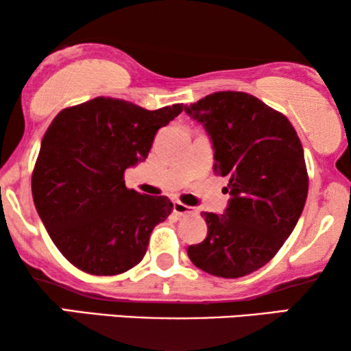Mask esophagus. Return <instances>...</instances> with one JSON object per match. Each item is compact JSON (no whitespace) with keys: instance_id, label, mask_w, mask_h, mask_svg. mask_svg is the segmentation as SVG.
I'll list each match as a JSON object with an SVG mask.
<instances>
[{"instance_id":"34e87169","label":"esophagus","mask_w":351,"mask_h":351,"mask_svg":"<svg viewBox=\"0 0 351 351\" xmlns=\"http://www.w3.org/2000/svg\"><path fill=\"white\" fill-rule=\"evenodd\" d=\"M172 210L177 215H193L196 214V209L191 208V206H186V204H182L180 201H174V204H172Z\"/></svg>"}]
</instances>
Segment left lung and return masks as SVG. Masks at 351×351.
<instances>
[{"label": "left lung", "instance_id": "left-lung-1", "mask_svg": "<svg viewBox=\"0 0 351 351\" xmlns=\"http://www.w3.org/2000/svg\"><path fill=\"white\" fill-rule=\"evenodd\" d=\"M184 110L203 124L214 169L230 177L227 209L203 213L208 237L186 254L213 276H246L275 257L299 222L308 193L304 148L285 114L246 93H214Z\"/></svg>", "mask_w": 351, "mask_h": 351}]
</instances>
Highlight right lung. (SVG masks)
I'll list each match as a JSON object with an SVG mask.
<instances>
[{
    "label": "right lung",
    "instance_id": "right-lung-1",
    "mask_svg": "<svg viewBox=\"0 0 351 351\" xmlns=\"http://www.w3.org/2000/svg\"><path fill=\"white\" fill-rule=\"evenodd\" d=\"M182 110L95 97L52 119L33 171V203L52 243L80 270L119 275L145 256L172 203L129 190L123 174L147 160L158 129Z\"/></svg>",
    "mask_w": 351,
    "mask_h": 351
}]
</instances>
